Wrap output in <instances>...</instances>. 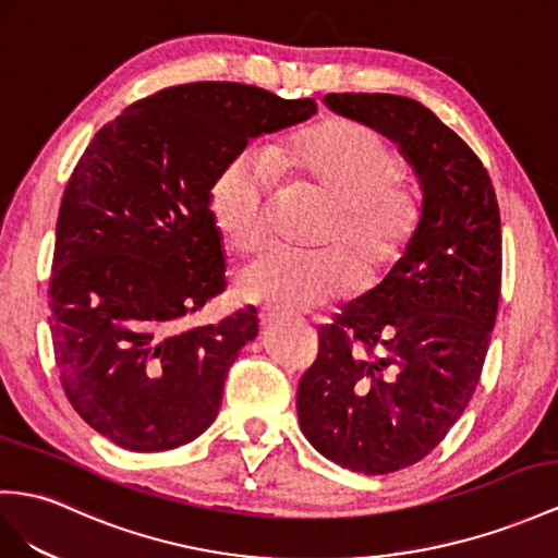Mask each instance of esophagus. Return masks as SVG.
Here are the masks:
<instances>
[{
  "mask_svg": "<svg viewBox=\"0 0 558 558\" xmlns=\"http://www.w3.org/2000/svg\"><path fill=\"white\" fill-rule=\"evenodd\" d=\"M284 316V311H280V308H276V306H264L262 311H259V320L266 325V323H276L278 318H282Z\"/></svg>",
  "mask_w": 558,
  "mask_h": 558,
  "instance_id": "obj_1",
  "label": "esophagus"
}]
</instances>
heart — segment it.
Wrapping results in <instances>:
<instances>
[{"instance_id":"1","label":"heart","mask_w":558,"mask_h":558,"mask_svg":"<svg viewBox=\"0 0 558 558\" xmlns=\"http://www.w3.org/2000/svg\"><path fill=\"white\" fill-rule=\"evenodd\" d=\"M278 174L332 203L311 254L274 250L238 276L250 302L318 306L353 280L373 284L401 259L422 219V199L401 181L403 160L387 138L349 120L313 126L266 153L240 150L209 189V209L228 247L254 254L270 238L268 203Z\"/></svg>"}]
</instances>
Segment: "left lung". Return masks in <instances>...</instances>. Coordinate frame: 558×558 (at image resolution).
<instances>
[{"mask_svg": "<svg viewBox=\"0 0 558 558\" xmlns=\"http://www.w3.org/2000/svg\"><path fill=\"white\" fill-rule=\"evenodd\" d=\"M325 104L398 143L422 185V219L377 288L318 330L299 426L335 464L391 474L432 452L476 391L502 284L499 207L478 155L415 98Z\"/></svg>", "mask_w": 558, "mask_h": 558, "instance_id": "1", "label": "left lung"}]
</instances>
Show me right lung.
<instances>
[{
    "instance_id": "1",
    "label": "right lung",
    "mask_w": 558,
    "mask_h": 558,
    "mask_svg": "<svg viewBox=\"0 0 558 558\" xmlns=\"http://www.w3.org/2000/svg\"><path fill=\"white\" fill-rule=\"evenodd\" d=\"M316 110L250 84H179L124 108L80 157L56 221L49 327L68 401L116 446L171 450L217 420L259 318L247 306L189 323L226 290L211 181L250 138Z\"/></svg>"
}]
</instances>
